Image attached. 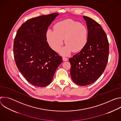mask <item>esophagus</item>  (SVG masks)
<instances>
[{
  "mask_svg": "<svg viewBox=\"0 0 121 121\" xmlns=\"http://www.w3.org/2000/svg\"><path fill=\"white\" fill-rule=\"evenodd\" d=\"M63 60L64 61H66L68 60V59L66 57H63Z\"/></svg>",
  "mask_w": 121,
  "mask_h": 121,
  "instance_id": "1",
  "label": "esophagus"
}]
</instances>
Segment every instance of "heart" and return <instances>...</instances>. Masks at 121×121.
I'll return each instance as SVG.
<instances>
[{
  "mask_svg": "<svg viewBox=\"0 0 121 121\" xmlns=\"http://www.w3.org/2000/svg\"><path fill=\"white\" fill-rule=\"evenodd\" d=\"M46 38L50 47L56 52L59 51L65 39L66 45L60 52L62 55L67 56L73 51L78 52L85 47L88 41V30L80 23L68 19L56 23L54 30L48 29Z\"/></svg>",
  "mask_w": 121,
  "mask_h": 121,
  "instance_id": "1",
  "label": "heart"
}]
</instances>
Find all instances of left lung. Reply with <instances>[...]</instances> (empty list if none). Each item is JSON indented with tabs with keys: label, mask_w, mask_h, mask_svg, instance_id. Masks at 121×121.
Here are the masks:
<instances>
[{
	"label": "left lung",
	"mask_w": 121,
	"mask_h": 121,
	"mask_svg": "<svg viewBox=\"0 0 121 121\" xmlns=\"http://www.w3.org/2000/svg\"><path fill=\"white\" fill-rule=\"evenodd\" d=\"M88 30V41L80 52L69 58L73 81L87 86L96 81L104 72L107 64L109 45L106 33L96 21L83 16Z\"/></svg>",
	"instance_id": "obj_1"
}]
</instances>
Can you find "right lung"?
Listing matches in <instances>:
<instances>
[{
  "label": "right lung",
  "instance_id": "1",
  "mask_svg": "<svg viewBox=\"0 0 121 121\" xmlns=\"http://www.w3.org/2000/svg\"><path fill=\"white\" fill-rule=\"evenodd\" d=\"M58 15L54 13L27 20L18 29L14 39L17 66L27 81L37 87L49 85L63 61L46 38L48 27Z\"/></svg>",
  "mask_w": 121,
  "mask_h": 121
}]
</instances>
